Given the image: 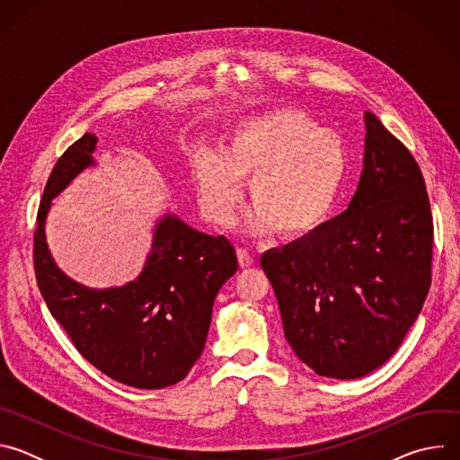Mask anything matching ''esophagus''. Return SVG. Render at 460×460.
<instances>
[{
    "instance_id": "34e87169",
    "label": "esophagus",
    "mask_w": 460,
    "mask_h": 460,
    "mask_svg": "<svg viewBox=\"0 0 460 460\" xmlns=\"http://www.w3.org/2000/svg\"><path fill=\"white\" fill-rule=\"evenodd\" d=\"M236 256H238L240 268H251L254 264V256L247 249H243V247L236 249Z\"/></svg>"
}]
</instances>
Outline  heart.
Returning <instances> with one entry per match:
<instances>
[{
  "label": "heart",
  "instance_id": "1",
  "mask_svg": "<svg viewBox=\"0 0 460 460\" xmlns=\"http://www.w3.org/2000/svg\"><path fill=\"white\" fill-rule=\"evenodd\" d=\"M349 169L344 140L300 109H273L233 125L222 153L200 151L192 181L206 217L231 222L242 183L249 180L254 208L245 226L252 234L298 238L333 213Z\"/></svg>",
  "mask_w": 460,
  "mask_h": 460
}]
</instances>
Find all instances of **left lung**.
<instances>
[{
  "instance_id": "left-lung-1",
  "label": "left lung",
  "mask_w": 460,
  "mask_h": 460,
  "mask_svg": "<svg viewBox=\"0 0 460 460\" xmlns=\"http://www.w3.org/2000/svg\"><path fill=\"white\" fill-rule=\"evenodd\" d=\"M433 218L419 164L366 112L364 169L349 208L261 254L284 335L314 373L351 380L404 341L431 284Z\"/></svg>"
}]
</instances>
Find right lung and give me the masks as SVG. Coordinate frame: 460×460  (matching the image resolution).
Segmentation results:
<instances>
[{"instance_id":"1","label":"right lung","mask_w":460,"mask_h":460,"mask_svg":"<svg viewBox=\"0 0 460 460\" xmlns=\"http://www.w3.org/2000/svg\"><path fill=\"white\" fill-rule=\"evenodd\" d=\"M96 142L85 133L47 180L34 231L38 288L50 314L94 367L133 387H167L200 358L213 302L238 270L236 252L226 236L204 234L165 215L135 282L91 289L61 273L45 242V218L54 196L94 164Z\"/></svg>"}]
</instances>
